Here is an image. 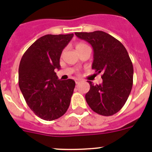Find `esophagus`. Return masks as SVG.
<instances>
[{
  "label": "esophagus",
  "instance_id": "1",
  "mask_svg": "<svg viewBox=\"0 0 152 152\" xmlns=\"http://www.w3.org/2000/svg\"><path fill=\"white\" fill-rule=\"evenodd\" d=\"M75 83H76V84H79V83H80V80H75Z\"/></svg>",
  "mask_w": 152,
  "mask_h": 152
}]
</instances>
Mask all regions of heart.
<instances>
[{
    "label": "heart",
    "instance_id": "obj_1",
    "mask_svg": "<svg viewBox=\"0 0 152 152\" xmlns=\"http://www.w3.org/2000/svg\"><path fill=\"white\" fill-rule=\"evenodd\" d=\"M85 46H88V45H86V44L81 43V42H80V43H77V45H76V49H77V50H79L80 49H81V48H84V47H85Z\"/></svg>",
    "mask_w": 152,
    "mask_h": 152
}]
</instances>
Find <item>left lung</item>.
<instances>
[{
    "label": "left lung",
    "instance_id": "8db88e82",
    "mask_svg": "<svg viewBox=\"0 0 152 152\" xmlns=\"http://www.w3.org/2000/svg\"><path fill=\"white\" fill-rule=\"evenodd\" d=\"M78 38L89 42L94 49L92 68L102 73L103 83L94 84L85 95L93 111L103 116H112L124 106L133 83V66L124 45L103 31L75 33Z\"/></svg>",
    "mask_w": 152,
    "mask_h": 152
}]
</instances>
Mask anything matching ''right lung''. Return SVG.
I'll list each match as a JSON object with an SVG mask.
<instances>
[{
    "label": "right lung",
    "instance_id": "obj_1",
    "mask_svg": "<svg viewBox=\"0 0 152 152\" xmlns=\"http://www.w3.org/2000/svg\"><path fill=\"white\" fill-rule=\"evenodd\" d=\"M73 33L42 36L25 52L19 66V87L27 105L36 116L52 121L63 116L75 87L72 79L58 78L60 57Z\"/></svg>",
    "mask_w": 152,
    "mask_h": 152
}]
</instances>
